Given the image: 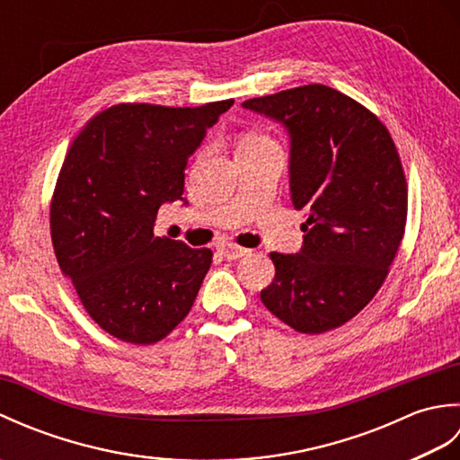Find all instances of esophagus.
Returning a JSON list of instances; mask_svg holds the SVG:
<instances>
[{"label": "esophagus", "instance_id": "esophagus-1", "mask_svg": "<svg viewBox=\"0 0 460 460\" xmlns=\"http://www.w3.org/2000/svg\"><path fill=\"white\" fill-rule=\"evenodd\" d=\"M219 252L221 255L227 259V261H235V259H241V257H245L247 255V249H243V247H237V245H231V243H227V245H223L221 249H219Z\"/></svg>", "mask_w": 460, "mask_h": 460}]
</instances>
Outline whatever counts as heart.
Returning a JSON list of instances; mask_svg holds the SVG:
<instances>
[{
	"instance_id": "1",
	"label": "heart",
	"mask_w": 460,
	"mask_h": 460,
	"mask_svg": "<svg viewBox=\"0 0 460 460\" xmlns=\"http://www.w3.org/2000/svg\"><path fill=\"white\" fill-rule=\"evenodd\" d=\"M267 146H275L267 134L261 132H249L243 136L239 148H267Z\"/></svg>"
}]
</instances>
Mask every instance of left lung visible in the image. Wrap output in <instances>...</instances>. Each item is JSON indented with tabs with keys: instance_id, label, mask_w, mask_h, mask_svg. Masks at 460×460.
<instances>
[{
	"instance_id": "obj_1",
	"label": "left lung",
	"mask_w": 460,
	"mask_h": 460,
	"mask_svg": "<svg viewBox=\"0 0 460 460\" xmlns=\"http://www.w3.org/2000/svg\"><path fill=\"white\" fill-rule=\"evenodd\" d=\"M290 136V199L306 213L296 255L270 252L261 290L272 314L302 334L354 318L376 296L402 245L407 183L387 128L340 91L306 84L243 102Z\"/></svg>"
}]
</instances>
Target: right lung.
Returning <instances> with one entry per match:
<instances>
[{
	"instance_id": "obj_1",
	"label": "right lung",
	"mask_w": 460,
	"mask_h": 460,
	"mask_svg": "<svg viewBox=\"0 0 460 460\" xmlns=\"http://www.w3.org/2000/svg\"><path fill=\"white\" fill-rule=\"evenodd\" d=\"M231 106L116 104L68 148L51 199L55 255L111 336L154 344L191 310L213 252L155 237V215L183 199L190 155Z\"/></svg>"
}]
</instances>
